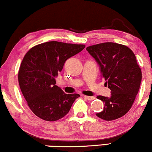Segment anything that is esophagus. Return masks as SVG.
Instances as JSON below:
<instances>
[{
	"mask_svg": "<svg viewBox=\"0 0 152 152\" xmlns=\"http://www.w3.org/2000/svg\"><path fill=\"white\" fill-rule=\"evenodd\" d=\"M83 97L85 98V99H87V100H93V99H95V97H92V96H86V95H83Z\"/></svg>",
	"mask_w": 152,
	"mask_h": 152,
	"instance_id": "obj_1",
	"label": "esophagus"
}]
</instances>
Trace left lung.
Returning <instances> with one entry per match:
<instances>
[{"instance_id": "1", "label": "left lung", "mask_w": 152, "mask_h": 152, "mask_svg": "<svg viewBox=\"0 0 152 152\" xmlns=\"http://www.w3.org/2000/svg\"><path fill=\"white\" fill-rule=\"evenodd\" d=\"M100 67L102 77L111 90V97L97 96L104 103V110L96 114L106 121L126 115L140 90L142 70L131 49L124 45L104 42L86 48Z\"/></svg>"}]
</instances>
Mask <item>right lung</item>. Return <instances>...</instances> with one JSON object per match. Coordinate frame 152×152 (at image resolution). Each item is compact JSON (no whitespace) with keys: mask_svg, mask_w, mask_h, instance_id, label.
Returning <instances> with one entry per match:
<instances>
[{"mask_svg":"<svg viewBox=\"0 0 152 152\" xmlns=\"http://www.w3.org/2000/svg\"><path fill=\"white\" fill-rule=\"evenodd\" d=\"M85 45L50 41L34 46L25 55L18 72L21 92L32 112L40 119L54 122L68 113L78 94H65L55 85V77L67 59Z\"/></svg>","mask_w":152,"mask_h":152,"instance_id":"1","label":"right lung"}]
</instances>
